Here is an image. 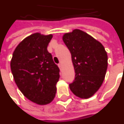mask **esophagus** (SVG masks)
<instances>
[{"label":"esophagus","instance_id":"esophagus-1","mask_svg":"<svg viewBox=\"0 0 124 124\" xmlns=\"http://www.w3.org/2000/svg\"><path fill=\"white\" fill-rule=\"evenodd\" d=\"M58 67H59V68H60V69H62V64H61V63H60V64H58Z\"/></svg>","mask_w":124,"mask_h":124}]
</instances>
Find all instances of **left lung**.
I'll return each mask as SVG.
<instances>
[{
	"mask_svg": "<svg viewBox=\"0 0 124 124\" xmlns=\"http://www.w3.org/2000/svg\"><path fill=\"white\" fill-rule=\"evenodd\" d=\"M70 52L75 79L69 85L71 91L81 99L92 97L101 87L107 69V54L103 46L80 29L62 36Z\"/></svg>",
	"mask_w": 124,
	"mask_h": 124,
	"instance_id": "obj_1",
	"label": "left lung"
}]
</instances>
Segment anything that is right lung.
Listing matches in <instances>:
<instances>
[{
	"label": "right lung",
	"mask_w": 124,
	"mask_h": 124,
	"mask_svg": "<svg viewBox=\"0 0 124 124\" xmlns=\"http://www.w3.org/2000/svg\"><path fill=\"white\" fill-rule=\"evenodd\" d=\"M53 35L35 33L25 38L13 54L11 69L23 95L38 105L53 101L59 80L60 69L47 50Z\"/></svg>",
	"instance_id": "right-lung-1"
}]
</instances>
